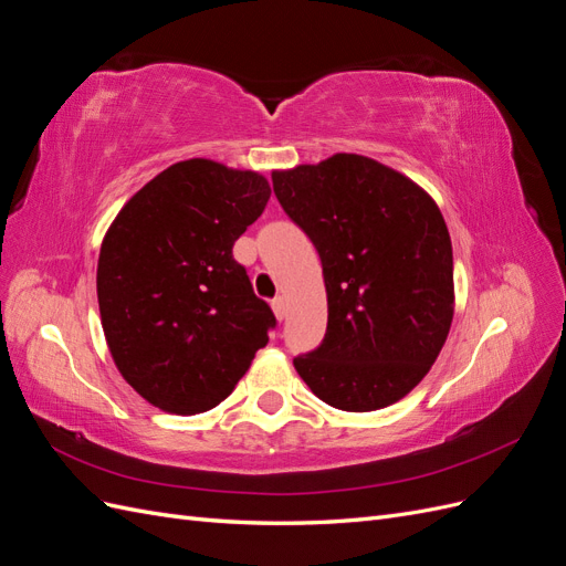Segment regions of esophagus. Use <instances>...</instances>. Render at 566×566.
Masks as SVG:
<instances>
[{"instance_id":"esophagus-1","label":"esophagus","mask_w":566,"mask_h":566,"mask_svg":"<svg viewBox=\"0 0 566 566\" xmlns=\"http://www.w3.org/2000/svg\"><path fill=\"white\" fill-rule=\"evenodd\" d=\"M271 310H273V314H276V318L279 321H283L285 318V314H287V304H285V297H273L271 300Z\"/></svg>"}]
</instances>
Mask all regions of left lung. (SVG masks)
Listing matches in <instances>:
<instances>
[{"label": "left lung", "mask_w": 566, "mask_h": 566, "mask_svg": "<svg viewBox=\"0 0 566 566\" xmlns=\"http://www.w3.org/2000/svg\"><path fill=\"white\" fill-rule=\"evenodd\" d=\"M271 181L314 243L328 293L323 342L293 358L300 378L352 413L403 399L437 361L453 321V250L437 202L354 153Z\"/></svg>", "instance_id": "obj_1"}]
</instances>
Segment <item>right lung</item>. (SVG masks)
I'll return each mask as SVG.
<instances>
[{
    "mask_svg": "<svg viewBox=\"0 0 566 566\" xmlns=\"http://www.w3.org/2000/svg\"><path fill=\"white\" fill-rule=\"evenodd\" d=\"M269 181L212 160L167 167L134 193L98 254L101 325L123 378L167 413L224 401L276 328L233 243Z\"/></svg>",
    "mask_w": 566,
    "mask_h": 566,
    "instance_id": "add662e5",
    "label": "right lung"
}]
</instances>
